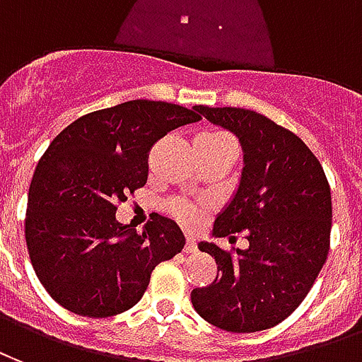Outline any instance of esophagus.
I'll return each mask as SVG.
<instances>
[{"instance_id":"34e87169","label":"esophagus","mask_w":362,"mask_h":362,"mask_svg":"<svg viewBox=\"0 0 362 362\" xmlns=\"http://www.w3.org/2000/svg\"><path fill=\"white\" fill-rule=\"evenodd\" d=\"M183 250L185 252H194V250H197V241H194V239H187Z\"/></svg>"}]
</instances>
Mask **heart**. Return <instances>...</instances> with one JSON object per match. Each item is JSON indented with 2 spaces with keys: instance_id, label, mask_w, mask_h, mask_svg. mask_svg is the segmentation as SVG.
<instances>
[{
  "instance_id": "heart-1",
  "label": "heart",
  "mask_w": 362,
  "mask_h": 362,
  "mask_svg": "<svg viewBox=\"0 0 362 362\" xmlns=\"http://www.w3.org/2000/svg\"><path fill=\"white\" fill-rule=\"evenodd\" d=\"M228 142H233V139H231L228 133H221V131H208V133H202L197 136L194 146H200V148H216V146L228 144ZM165 210H168V214L173 216L181 226H185V228H194V226H199L200 210L194 206V204H191V202H187V200H170V202L165 204Z\"/></svg>"
}]
</instances>
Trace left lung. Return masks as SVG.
<instances>
[{
  "label": "left lung",
  "mask_w": 362,
  "mask_h": 362,
  "mask_svg": "<svg viewBox=\"0 0 362 362\" xmlns=\"http://www.w3.org/2000/svg\"><path fill=\"white\" fill-rule=\"evenodd\" d=\"M194 110L239 136L245 152L241 183L216 218L214 235L233 243L235 233L245 231L249 249L200 243L220 274L210 286L192 289V307L226 332L274 328L303 303L328 257V179L307 144L264 115L243 107Z\"/></svg>",
  "instance_id": "left-lung-1"
}]
</instances>
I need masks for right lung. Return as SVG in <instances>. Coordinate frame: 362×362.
<instances>
[{
    "label": "right lung",
    "instance_id": "1",
    "mask_svg": "<svg viewBox=\"0 0 362 362\" xmlns=\"http://www.w3.org/2000/svg\"><path fill=\"white\" fill-rule=\"evenodd\" d=\"M199 119L183 105L131 100L86 113L52 141L30 181L25 237L55 303L88 318L121 315L141 300L156 266L183 250L175 221L152 216L136 233L115 212L146 185L156 142Z\"/></svg>",
    "mask_w": 362,
    "mask_h": 362
}]
</instances>
